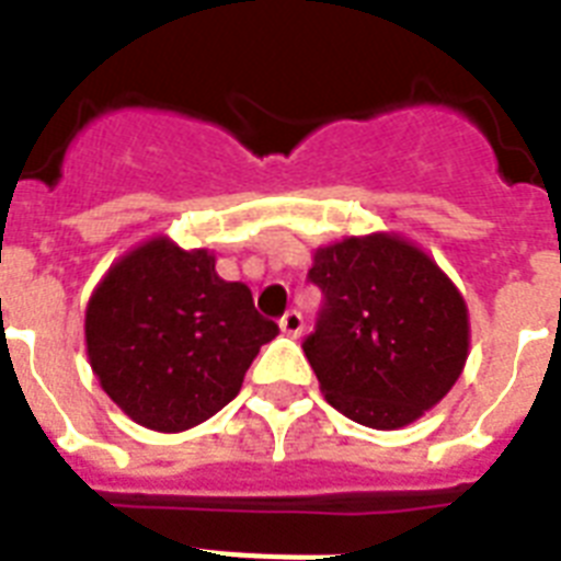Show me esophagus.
Listing matches in <instances>:
<instances>
[{
    "instance_id": "34e87169",
    "label": "esophagus",
    "mask_w": 561,
    "mask_h": 561,
    "mask_svg": "<svg viewBox=\"0 0 561 561\" xmlns=\"http://www.w3.org/2000/svg\"><path fill=\"white\" fill-rule=\"evenodd\" d=\"M279 329L288 334V337H299V334H302V329H306V320H302V314H299V311H294V308H290L288 314L279 320Z\"/></svg>"
}]
</instances>
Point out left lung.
I'll use <instances>...</instances> for the list:
<instances>
[{"mask_svg":"<svg viewBox=\"0 0 561 561\" xmlns=\"http://www.w3.org/2000/svg\"><path fill=\"white\" fill-rule=\"evenodd\" d=\"M308 279L323 290L302 343L325 401L378 431L416 422L469 358V308L427 253L373 232L320 247Z\"/></svg>","mask_w":561,"mask_h":561,"instance_id":"1","label":"left lung"}]
</instances>
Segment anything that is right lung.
Returning a JSON list of instances; mask_svg holds the SVG:
<instances>
[{
  "mask_svg": "<svg viewBox=\"0 0 561 561\" xmlns=\"http://www.w3.org/2000/svg\"><path fill=\"white\" fill-rule=\"evenodd\" d=\"M87 355L110 399L136 425L178 434L236 399L279 325L241 282L215 273L209 250L151 238L122 255L87 306Z\"/></svg>",
  "mask_w": 561,
  "mask_h": 561,
  "instance_id": "right-lung-1",
  "label": "right lung"
}]
</instances>
